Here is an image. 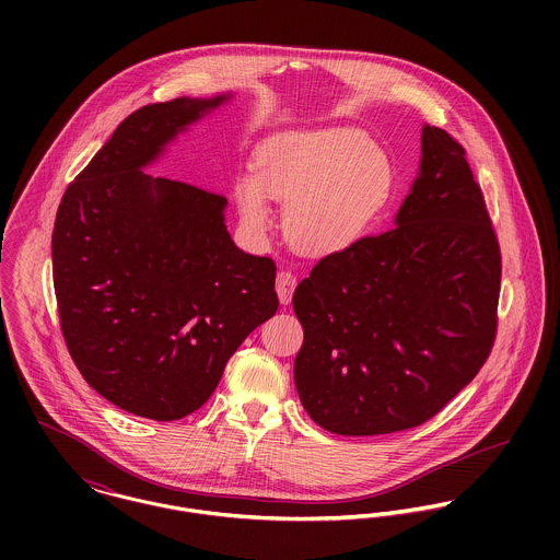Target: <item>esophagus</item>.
I'll return each mask as SVG.
<instances>
[{
	"instance_id": "obj_1",
	"label": "esophagus",
	"mask_w": 560,
	"mask_h": 560,
	"mask_svg": "<svg viewBox=\"0 0 560 560\" xmlns=\"http://www.w3.org/2000/svg\"><path fill=\"white\" fill-rule=\"evenodd\" d=\"M298 287V280L291 271H278V278H276V291H278V298H280V304H291V298H293V291Z\"/></svg>"
}]
</instances>
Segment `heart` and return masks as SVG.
<instances>
[{
	"mask_svg": "<svg viewBox=\"0 0 560 560\" xmlns=\"http://www.w3.org/2000/svg\"><path fill=\"white\" fill-rule=\"evenodd\" d=\"M393 185L390 160L362 131H287L258 147L254 174L235 183V200L252 233H265L271 224L267 195L287 200V237L298 249L323 256L366 233Z\"/></svg>",
	"mask_w": 560,
	"mask_h": 560,
	"instance_id": "obj_1",
	"label": "heart"
}]
</instances>
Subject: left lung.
<instances>
[{
  "label": "left lung",
  "instance_id": "left-lung-1",
  "mask_svg": "<svg viewBox=\"0 0 560 560\" xmlns=\"http://www.w3.org/2000/svg\"><path fill=\"white\" fill-rule=\"evenodd\" d=\"M500 247L464 147L422 127L395 229L313 267L293 295L304 327L295 388L336 435L418 427L462 393L495 338Z\"/></svg>",
  "mask_w": 560,
  "mask_h": 560
}]
</instances>
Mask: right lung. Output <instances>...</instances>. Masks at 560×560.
I'll return each instance as SVG.
<instances>
[{"mask_svg":"<svg viewBox=\"0 0 560 560\" xmlns=\"http://www.w3.org/2000/svg\"><path fill=\"white\" fill-rule=\"evenodd\" d=\"M233 94L127 116L67 187L51 237L62 334L83 380L116 407L178 420L218 388L278 311L276 262L231 240L229 200L144 170Z\"/></svg>","mask_w":560,"mask_h":560,"instance_id":"obj_1","label":"right lung"}]
</instances>
